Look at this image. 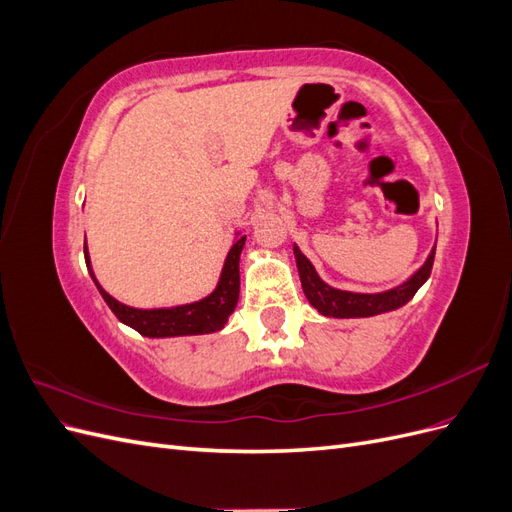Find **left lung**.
Segmentation results:
<instances>
[{
  "instance_id": "obj_1",
  "label": "left lung",
  "mask_w": 512,
  "mask_h": 512,
  "mask_svg": "<svg viewBox=\"0 0 512 512\" xmlns=\"http://www.w3.org/2000/svg\"><path fill=\"white\" fill-rule=\"evenodd\" d=\"M294 260H297V269L301 277V286L307 301L312 303L322 316L327 318H369L393 312V309L404 307L416 290L421 288L427 280L433 267V256H436V247L429 252L427 260L421 269H416L404 284H399L391 290L384 292H350L329 286L318 275L316 267L309 262V258L299 250V245H292Z\"/></svg>"
}]
</instances>
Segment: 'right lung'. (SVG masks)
<instances>
[{"mask_svg":"<svg viewBox=\"0 0 512 512\" xmlns=\"http://www.w3.org/2000/svg\"><path fill=\"white\" fill-rule=\"evenodd\" d=\"M243 245H245V237L241 232H235V243L230 245V250L226 254L218 286H215L203 299L183 303V305H173V307L141 309V307H130L111 297V294L100 286L94 269H91L87 239H85V262H87V271L91 275V280H94L106 305L113 309V314L123 324H128V327H132L134 331H138L145 337L205 335V333H215L224 329L230 314L235 312L237 301H239V260H241Z\"/></svg>","mask_w":512,"mask_h":512,"instance_id":"1","label":"right lung"}]
</instances>
